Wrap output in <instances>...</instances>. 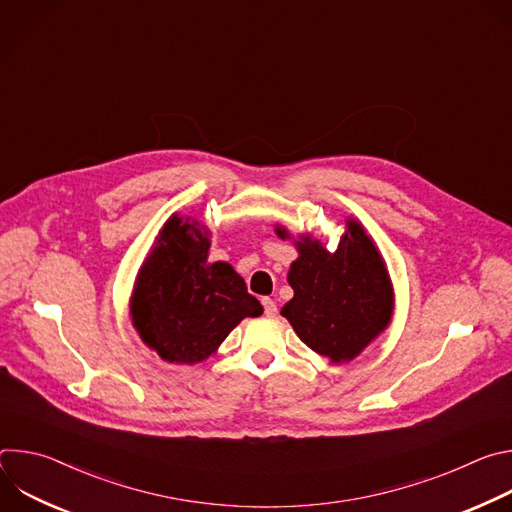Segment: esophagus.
Listing matches in <instances>:
<instances>
[{
  "label": "esophagus",
  "mask_w": 512,
  "mask_h": 512,
  "mask_svg": "<svg viewBox=\"0 0 512 512\" xmlns=\"http://www.w3.org/2000/svg\"><path fill=\"white\" fill-rule=\"evenodd\" d=\"M263 306H265V314H267L269 318H275V316H277V304H275L271 298H265V300H263Z\"/></svg>",
  "instance_id": "34e87169"
}]
</instances>
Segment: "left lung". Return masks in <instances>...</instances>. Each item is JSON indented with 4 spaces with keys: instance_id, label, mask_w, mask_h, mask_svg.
Returning a JSON list of instances; mask_svg holds the SVG:
<instances>
[{
    "instance_id": "1",
    "label": "left lung",
    "mask_w": 512,
    "mask_h": 512,
    "mask_svg": "<svg viewBox=\"0 0 512 512\" xmlns=\"http://www.w3.org/2000/svg\"><path fill=\"white\" fill-rule=\"evenodd\" d=\"M275 235L294 239L283 225H275ZM294 245L298 259L287 271L294 298L281 316L316 354L332 364L350 362L391 324L395 289L387 263L373 237L350 216L336 251L312 233L298 235Z\"/></svg>"
}]
</instances>
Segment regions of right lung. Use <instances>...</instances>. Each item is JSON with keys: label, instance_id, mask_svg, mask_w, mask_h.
Listing matches in <instances>:
<instances>
[{"label": "right lung", "instance_id": "obj_1", "mask_svg": "<svg viewBox=\"0 0 512 512\" xmlns=\"http://www.w3.org/2000/svg\"><path fill=\"white\" fill-rule=\"evenodd\" d=\"M210 231L174 212L143 259L129 298L141 342L162 360L198 364L245 318L263 314L227 261L208 263Z\"/></svg>", "mask_w": 512, "mask_h": 512}]
</instances>
